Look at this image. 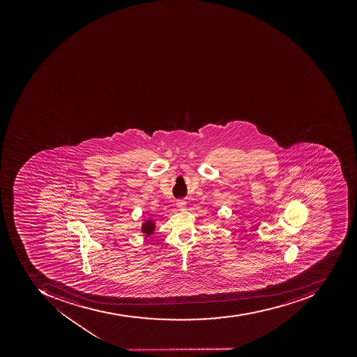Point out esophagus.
I'll return each mask as SVG.
<instances>
[{
  "label": "esophagus",
  "mask_w": 357,
  "mask_h": 357,
  "mask_svg": "<svg viewBox=\"0 0 357 357\" xmlns=\"http://www.w3.org/2000/svg\"><path fill=\"white\" fill-rule=\"evenodd\" d=\"M176 205H177V208H179V210H185L187 203H185V200H178Z\"/></svg>",
  "instance_id": "1"
}]
</instances>
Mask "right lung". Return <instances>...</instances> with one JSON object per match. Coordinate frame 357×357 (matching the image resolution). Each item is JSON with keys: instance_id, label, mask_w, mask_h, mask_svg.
Returning a JSON list of instances; mask_svg holds the SVG:
<instances>
[{"instance_id": "add662e5", "label": "right lung", "mask_w": 357, "mask_h": 357, "mask_svg": "<svg viewBox=\"0 0 357 357\" xmlns=\"http://www.w3.org/2000/svg\"><path fill=\"white\" fill-rule=\"evenodd\" d=\"M155 229H156V222L153 218H149L141 224V231L143 234V237H151L154 234Z\"/></svg>"}]
</instances>
